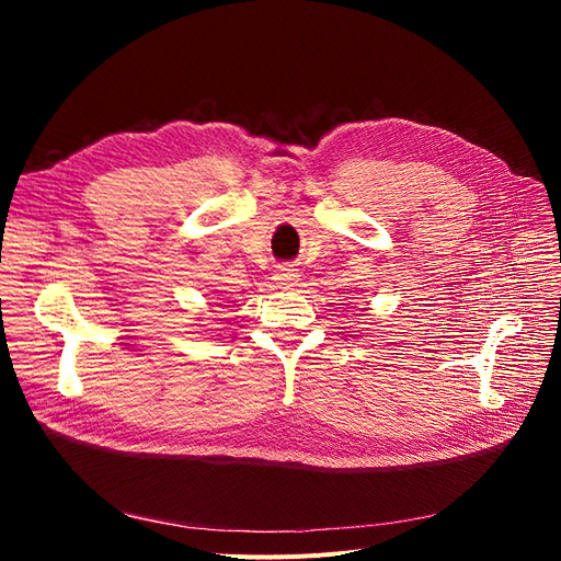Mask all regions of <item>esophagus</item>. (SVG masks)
Wrapping results in <instances>:
<instances>
[{
    "instance_id": "1",
    "label": "esophagus",
    "mask_w": 561,
    "mask_h": 561,
    "mask_svg": "<svg viewBox=\"0 0 561 561\" xmlns=\"http://www.w3.org/2000/svg\"><path fill=\"white\" fill-rule=\"evenodd\" d=\"M274 280H276L280 287H295L297 280H299V268H295L293 264H283V266L276 268Z\"/></svg>"
}]
</instances>
